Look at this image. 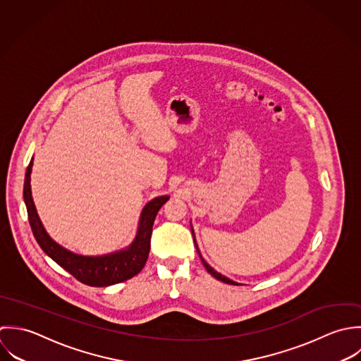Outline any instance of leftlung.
I'll return each instance as SVG.
<instances>
[{"label":"left lung","instance_id":"obj_1","mask_svg":"<svg viewBox=\"0 0 361 361\" xmlns=\"http://www.w3.org/2000/svg\"><path fill=\"white\" fill-rule=\"evenodd\" d=\"M195 241V240H194ZM195 247H197V251H198V254H200V258H201V261H202V264H204V267H205V269L214 276V278H216L217 281H220V282H223V283H227V285H238V283H235V282H233V281H230L228 278H226V276H223L221 274H219L216 272L204 258H202V255H201V252H200V250H198V245H197V241H195Z\"/></svg>","mask_w":361,"mask_h":361}]
</instances>
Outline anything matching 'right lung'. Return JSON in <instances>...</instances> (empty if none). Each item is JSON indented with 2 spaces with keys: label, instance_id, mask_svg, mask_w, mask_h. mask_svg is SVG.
I'll list each match as a JSON object with an SVG mask.
<instances>
[{
  "label": "right lung",
  "instance_id": "1",
  "mask_svg": "<svg viewBox=\"0 0 361 361\" xmlns=\"http://www.w3.org/2000/svg\"><path fill=\"white\" fill-rule=\"evenodd\" d=\"M33 166V157L26 169L25 184H23V200L27 209L29 223L33 231V235L40 245V248L61 268L70 272L79 282L93 286L104 288L116 283H121L138 275L146 264L149 250H150V235L154 217L159 209L169 201V195L157 197L147 202L142 209L138 231L130 247L102 255V257H85L68 251L67 248L57 244L46 231L42 224V220L37 215L32 190H30V173Z\"/></svg>",
  "mask_w": 361,
  "mask_h": 361
}]
</instances>
